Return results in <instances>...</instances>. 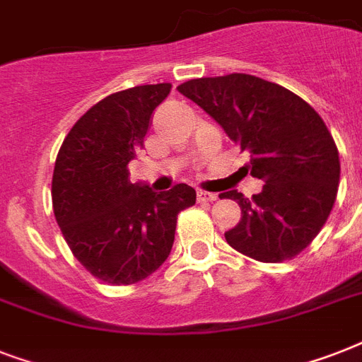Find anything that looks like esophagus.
<instances>
[{"mask_svg": "<svg viewBox=\"0 0 362 362\" xmlns=\"http://www.w3.org/2000/svg\"><path fill=\"white\" fill-rule=\"evenodd\" d=\"M197 201L199 203H214L216 201V193H210V192H197Z\"/></svg>", "mask_w": 362, "mask_h": 362, "instance_id": "obj_1", "label": "esophagus"}]
</instances>
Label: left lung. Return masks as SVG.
Wrapping results in <instances>:
<instances>
[{
  "mask_svg": "<svg viewBox=\"0 0 362 362\" xmlns=\"http://www.w3.org/2000/svg\"><path fill=\"white\" fill-rule=\"evenodd\" d=\"M178 92L250 152L246 170L264 182L263 192L237 201L242 218L226 233L237 252L261 263H281L310 246L337 201L340 159L321 116L287 88L233 73L193 78Z\"/></svg>",
  "mask_w": 362,
  "mask_h": 362,
  "instance_id": "obj_1",
  "label": "left lung"
}]
</instances>
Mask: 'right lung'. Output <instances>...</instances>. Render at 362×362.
Here are the masks:
<instances>
[{"label": "right lung", "mask_w": 362, "mask_h": 362, "mask_svg": "<svg viewBox=\"0 0 362 362\" xmlns=\"http://www.w3.org/2000/svg\"><path fill=\"white\" fill-rule=\"evenodd\" d=\"M170 84H144L95 103L59 148L52 176L54 216L84 269L112 286L144 280L165 263L176 218L195 189L153 193L131 184L127 165L144 144L150 118Z\"/></svg>", "instance_id": "obj_1"}]
</instances>
